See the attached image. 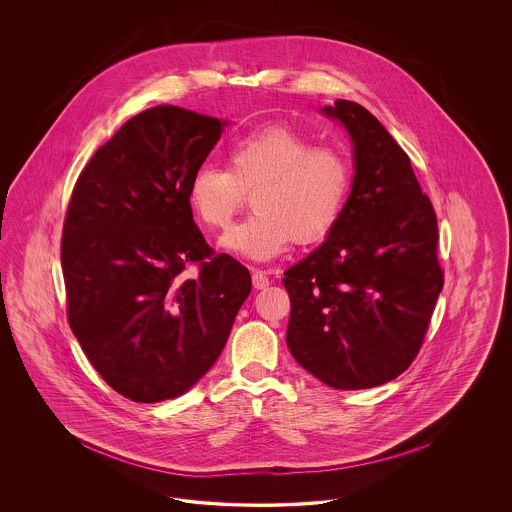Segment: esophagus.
<instances>
[{
  "label": "esophagus",
  "mask_w": 512,
  "mask_h": 512,
  "mask_svg": "<svg viewBox=\"0 0 512 512\" xmlns=\"http://www.w3.org/2000/svg\"><path fill=\"white\" fill-rule=\"evenodd\" d=\"M251 280H253V288L255 290H265L268 284H270L267 274L263 270H257V268L251 270Z\"/></svg>",
  "instance_id": "esophagus-1"
}]
</instances>
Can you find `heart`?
I'll use <instances>...</instances> for the list:
<instances>
[{
  "instance_id": "heart-1",
  "label": "heart",
  "mask_w": 512,
  "mask_h": 512,
  "mask_svg": "<svg viewBox=\"0 0 512 512\" xmlns=\"http://www.w3.org/2000/svg\"><path fill=\"white\" fill-rule=\"evenodd\" d=\"M353 188L351 159L290 126H270L228 149V169L201 165L188 182L199 220L224 230L244 209L255 213L232 228L222 247L251 261H270L290 242L313 244L341 219Z\"/></svg>"
}]
</instances>
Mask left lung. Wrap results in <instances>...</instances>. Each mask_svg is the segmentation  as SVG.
<instances>
[{
    "label": "left lung",
    "instance_id": "left-lung-1",
    "mask_svg": "<svg viewBox=\"0 0 512 512\" xmlns=\"http://www.w3.org/2000/svg\"><path fill=\"white\" fill-rule=\"evenodd\" d=\"M324 113L355 144V178L328 240L286 270V340L326 386L365 390L405 372L422 347L443 288L438 217L409 155L372 113L347 99Z\"/></svg>",
    "mask_w": 512,
    "mask_h": 512
}]
</instances>
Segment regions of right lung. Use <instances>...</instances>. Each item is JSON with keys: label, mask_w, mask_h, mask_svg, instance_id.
<instances>
[{"label": "right lung", "mask_w": 512, "mask_h": 512, "mask_svg": "<svg viewBox=\"0 0 512 512\" xmlns=\"http://www.w3.org/2000/svg\"><path fill=\"white\" fill-rule=\"evenodd\" d=\"M222 126L151 107L99 147L74 184L61 238L67 318L99 376L136 403L190 390L251 292L249 270L205 242L188 201Z\"/></svg>", "instance_id": "add662e5"}]
</instances>
